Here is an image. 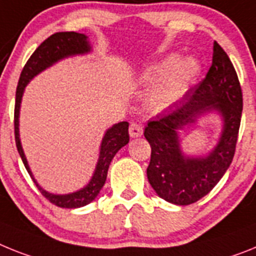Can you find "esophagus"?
<instances>
[{"label":"esophagus","mask_w":256,"mask_h":256,"mask_svg":"<svg viewBox=\"0 0 256 256\" xmlns=\"http://www.w3.org/2000/svg\"><path fill=\"white\" fill-rule=\"evenodd\" d=\"M144 132V128L141 124H137V123H132L130 126V136L132 137V138H134V137H140L141 134H142Z\"/></svg>","instance_id":"obj_1"}]
</instances>
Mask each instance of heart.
Returning a JSON list of instances; mask_svg holds the SVG:
<instances>
[{"mask_svg": "<svg viewBox=\"0 0 256 256\" xmlns=\"http://www.w3.org/2000/svg\"><path fill=\"white\" fill-rule=\"evenodd\" d=\"M200 66L193 56L178 58L176 54L166 56L160 62L150 66L144 71V82H159L152 92V104L162 110L172 106L186 94L200 74Z\"/></svg>", "mask_w": 256, "mask_h": 256, "instance_id": "heart-1", "label": "heart"}]
</instances>
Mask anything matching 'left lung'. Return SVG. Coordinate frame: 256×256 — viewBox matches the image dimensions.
Listing matches in <instances>:
<instances>
[{"instance_id":"obj_1","label":"left lung","mask_w":256,"mask_h":256,"mask_svg":"<svg viewBox=\"0 0 256 256\" xmlns=\"http://www.w3.org/2000/svg\"><path fill=\"white\" fill-rule=\"evenodd\" d=\"M215 110L223 122L216 146L202 157L180 150L178 130L188 128ZM242 115V90L229 56L214 42L212 64L196 88L188 92L171 111L150 120L145 138L152 146L148 180L160 198L178 206L200 200L212 190L233 160Z\"/></svg>"}]
</instances>
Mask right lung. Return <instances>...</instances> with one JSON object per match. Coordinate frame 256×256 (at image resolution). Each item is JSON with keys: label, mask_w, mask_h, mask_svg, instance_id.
Instances as JSON below:
<instances>
[{"label": "right lung", "mask_w": 256, "mask_h": 256, "mask_svg": "<svg viewBox=\"0 0 256 256\" xmlns=\"http://www.w3.org/2000/svg\"><path fill=\"white\" fill-rule=\"evenodd\" d=\"M92 46L89 44L88 36L84 34H78V32H56L48 37L46 40L41 44L40 46L34 50V53L30 56L24 66L23 71L19 78L18 88H16V94H15V112H14V128H15V144L20 155L23 164L28 171L30 176L32 178L38 190L41 192L48 200L62 208H78V207L86 206L88 203L96 200L100 190L104 188L106 182L107 171L111 160L115 156L123 146L130 142V133H128V126L130 123L126 122H120L118 124H114L111 128L104 132V136L102 138L101 148H100V156H98L97 166H96L94 174L92 176L88 184L82 188L80 190H76L74 193L68 194H53L46 192L40 186L36 178H34V174L30 171L28 166L27 158L24 155L23 148L20 144V137H19V114H20V104L22 97H23L24 89L28 85V82L37 76L44 70L49 68L56 62L70 58L75 56H84V54L90 53Z\"/></svg>", "instance_id": "obj_1"}]
</instances>
